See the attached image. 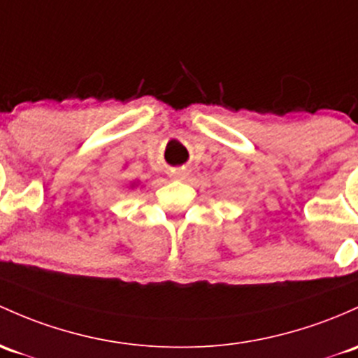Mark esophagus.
<instances>
[{
  "instance_id": "esophagus-1",
  "label": "esophagus",
  "mask_w": 358,
  "mask_h": 358,
  "mask_svg": "<svg viewBox=\"0 0 358 358\" xmlns=\"http://www.w3.org/2000/svg\"><path fill=\"white\" fill-rule=\"evenodd\" d=\"M184 176H186V171H184V169H178V171H174V178L182 179Z\"/></svg>"
}]
</instances>
